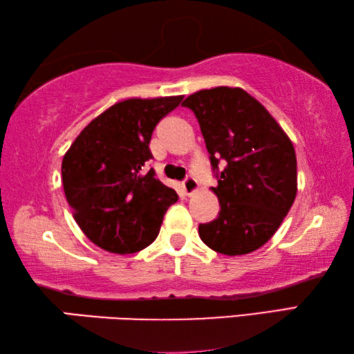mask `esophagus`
<instances>
[{
    "label": "esophagus",
    "mask_w": 354,
    "mask_h": 354,
    "mask_svg": "<svg viewBox=\"0 0 354 354\" xmlns=\"http://www.w3.org/2000/svg\"><path fill=\"white\" fill-rule=\"evenodd\" d=\"M198 188H199L198 180H196V178L191 177V176H188L182 182V189H183V193L187 194V196H191L193 193H196V191H198Z\"/></svg>",
    "instance_id": "1"
}]
</instances>
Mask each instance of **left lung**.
<instances>
[{"label": "left lung", "mask_w": 354, "mask_h": 354, "mask_svg": "<svg viewBox=\"0 0 354 354\" xmlns=\"http://www.w3.org/2000/svg\"><path fill=\"white\" fill-rule=\"evenodd\" d=\"M182 105L198 118L218 178L212 191L221 208L216 219L199 224L201 240L225 256L256 251L276 234L297 198V155L290 138L241 88L202 89Z\"/></svg>", "instance_id": "8db88e82"}]
</instances>
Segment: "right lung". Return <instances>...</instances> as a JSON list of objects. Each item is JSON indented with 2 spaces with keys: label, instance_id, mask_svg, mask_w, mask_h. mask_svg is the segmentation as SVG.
Listing matches in <instances>:
<instances>
[{
  "label": "right lung",
  "instance_id": "obj_1",
  "mask_svg": "<svg viewBox=\"0 0 354 354\" xmlns=\"http://www.w3.org/2000/svg\"><path fill=\"white\" fill-rule=\"evenodd\" d=\"M183 95L127 98L92 120L62 158V185L80 229L98 248L131 254L158 235L172 188L146 163L156 124L180 105Z\"/></svg>",
  "mask_w": 354,
  "mask_h": 354
}]
</instances>
